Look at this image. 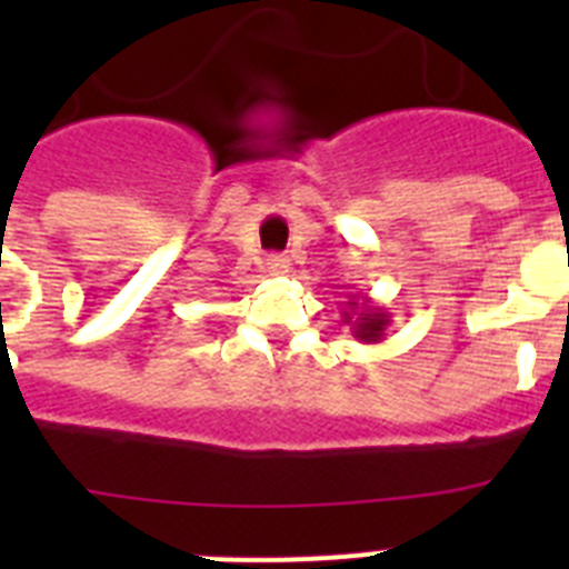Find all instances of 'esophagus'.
<instances>
[{"label":"esophagus","instance_id":"1","mask_svg":"<svg viewBox=\"0 0 569 569\" xmlns=\"http://www.w3.org/2000/svg\"><path fill=\"white\" fill-rule=\"evenodd\" d=\"M288 268H290V261L284 259V256H270V259H268V273L270 276L288 273Z\"/></svg>","mask_w":569,"mask_h":569}]
</instances>
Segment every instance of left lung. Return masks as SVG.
<instances>
[{
    "mask_svg": "<svg viewBox=\"0 0 569 569\" xmlns=\"http://www.w3.org/2000/svg\"><path fill=\"white\" fill-rule=\"evenodd\" d=\"M341 319H345V325H350V333L359 341H365V345H379V341H385L387 328L393 321L381 305L370 301L367 296L361 301L356 296L347 301V308L341 310Z\"/></svg>",
    "mask_w": 569,
    "mask_h": 569,
    "instance_id": "left-lung-1",
    "label": "left lung"
}]
</instances>
